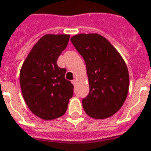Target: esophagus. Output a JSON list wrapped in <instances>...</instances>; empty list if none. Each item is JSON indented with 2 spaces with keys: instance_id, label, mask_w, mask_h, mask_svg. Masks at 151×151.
<instances>
[{
  "instance_id": "34e87169",
  "label": "esophagus",
  "mask_w": 151,
  "mask_h": 151,
  "mask_svg": "<svg viewBox=\"0 0 151 151\" xmlns=\"http://www.w3.org/2000/svg\"><path fill=\"white\" fill-rule=\"evenodd\" d=\"M76 79H74V80H71V83H72L73 85H75V84H76Z\"/></svg>"
}]
</instances>
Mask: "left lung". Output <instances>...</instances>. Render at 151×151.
<instances>
[{
	"mask_svg": "<svg viewBox=\"0 0 151 151\" xmlns=\"http://www.w3.org/2000/svg\"><path fill=\"white\" fill-rule=\"evenodd\" d=\"M71 42L86 63L89 93L82 100L91 117L104 119L124 104L129 90V71L118 51L98 34H80Z\"/></svg>",
	"mask_w": 151,
	"mask_h": 151,
	"instance_id": "8db88e82",
	"label": "left lung"
}]
</instances>
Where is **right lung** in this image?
<instances>
[{"instance_id":"obj_1","label":"right lung","mask_w":151,"mask_h":151,"mask_svg":"<svg viewBox=\"0 0 151 151\" xmlns=\"http://www.w3.org/2000/svg\"><path fill=\"white\" fill-rule=\"evenodd\" d=\"M70 35H46L32 48L20 72L24 100L32 113L43 120L63 116L74 87L65 79L66 69L57 60L68 46Z\"/></svg>"}]
</instances>
